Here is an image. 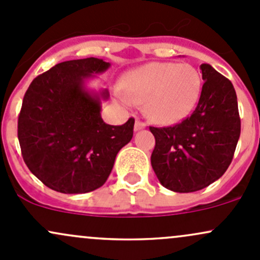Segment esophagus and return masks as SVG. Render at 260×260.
<instances>
[{
  "mask_svg": "<svg viewBox=\"0 0 260 260\" xmlns=\"http://www.w3.org/2000/svg\"><path fill=\"white\" fill-rule=\"evenodd\" d=\"M145 126H146V124L145 122L140 121V120H136L135 121V126H134V129H135V131H139L141 129H145Z\"/></svg>",
  "mask_w": 260,
  "mask_h": 260,
  "instance_id": "34e87169",
  "label": "esophagus"
}]
</instances>
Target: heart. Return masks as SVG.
Instances as JSON below:
<instances>
[{
    "mask_svg": "<svg viewBox=\"0 0 260 260\" xmlns=\"http://www.w3.org/2000/svg\"><path fill=\"white\" fill-rule=\"evenodd\" d=\"M125 93L115 95L126 107L145 102L152 121L169 125L185 119L194 107L202 89L198 71L189 64L149 63L129 72L124 79Z\"/></svg>",
    "mask_w": 260,
    "mask_h": 260,
    "instance_id": "obj_1",
    "label": "heart"
}]
</instances>
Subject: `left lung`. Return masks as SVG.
<instances>
[{
  "label": "left lung",
  "mask_w": 260,
  "mask_h": 260,
  "mask_svg": "<svg viewBox=\"0 0 260 260\" xmlns=\"http://www.w3.org/2000/svg\"><path fill=\"white\" fill-rule=\"evenodd\" d=\"M205 80L191 116L167 127L150 126L156 140L151 166L167 189L194 192L227 171L241 135L237 94L231 80L201 64Z\"/></svg>",
  "instance_id": "left-lung-1"
}]
</instances>
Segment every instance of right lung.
<instances>
[{
	"mask_svg": "<svg viewBox=\"0 0 260 260\" xmlns=\"http://www.w3.org/2000/svg\"><path fill=\"white\" fill-rule=\"evenodd\" d=\"M99 58L55 64L33 79L18 116V141L29 171L62 193H86L105 183L121 147L133 139L135 120L114 126L102 119L108 89L85 83L108 71Z\"/></svg>",
	"mask_w": 260,
	"mask_h": 260,
	"instance_id": "1",
	"label": "right lung"
}]
</instances>
